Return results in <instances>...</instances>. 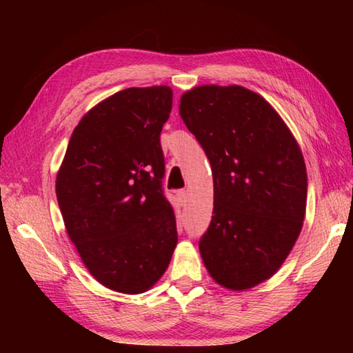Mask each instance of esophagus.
Returning a JSON list of instances; mask_svg holds the SVG:
<instances>
[{"label": "esophagus", "instance_id": "1", "mask_svg": "<svg viewBox=\"0 0 353 353\" xmlns=\"http://www.w3.org/2000/svg\"><path fill=\"white\" fill-rule=\"evenodd\" d=\"M177 201H179V204H181V205H187V202H188L187 191H185V190L177 191Z\"/></svg>", "mask_w": 353, "mask_h": 353}]
</instances>
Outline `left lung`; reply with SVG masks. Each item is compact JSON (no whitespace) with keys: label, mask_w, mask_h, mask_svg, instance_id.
Returning <instances> with one entry per match:
<instances>
[{"label":"left lung","mask_w":353,"mask_h":353,"mask_svg":"<svg viewBox=\"0 0 353 353\" xmlns=\"http://www.w3.org/2000/svg\"><path fill=\"white\" fill-rule=\"evenodd\" d=\"M179 110L212 165L202 260L219 285L252 288L279 270L301 234L308 187L301 148L277 112L240 85L196 87Z\"/></svg>","instance_id":"8db88e82"}]
</instances>
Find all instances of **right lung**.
I'll return each mask as SVG.
<instances>
[{
  "label": "right lung",
  "mask_w": 353,
  "mask_h": 353,
  "mask_svg": "<svg viewBox=\"0 0 353 353\" xmlns=\"http://www.w3.org/2000/svg\"><path fill=\"white\" fill-rule=\"evenodd\" d=\"M171 107L165 85L104 99L73 130L57 174L59 208L83 265L126 294L151 288L177 244L160 145Z\"/></svg>",
  "instance_id": "right-lung-1"
}]
</instances>
